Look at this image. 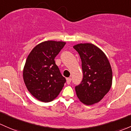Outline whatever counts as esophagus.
<instances>
[{
  "mask_svg": "<svg viewBox=\"0 0 131 131\" xmlns=\"http://www.w3.org/2000/svg\"><path fill=\"white\" fill-rule=\"evenodd\" d=\"M71 82V78H67V83L68 84H70Z\"/></svg>",
  "mask_w": 131,
  "mask_h": 131,
  "instance_id": "1",
  "label": "esophagus"
}]
</instances>
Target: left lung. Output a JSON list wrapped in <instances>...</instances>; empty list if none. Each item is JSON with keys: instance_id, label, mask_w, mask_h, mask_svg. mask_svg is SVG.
Listing matches in <instances>:
<instances>
[{"instance_id": "left-lung-1", "label": "left lung", "mask_w": 131, "mask_h": 131, "mask_svg": "<svg viewBox=\"0 0 131 131\" xmlns=\"http://www.w3.org/2000/svg\"><path fill=\"white\" fill-rule=\"evenodd\" d=\"M73 48L80 56L83 77L75 86L79 100L87 105L99 102L111 89L112 83L111 66L105 53L92 43H80Z\"/></svg>"}]
</instances>
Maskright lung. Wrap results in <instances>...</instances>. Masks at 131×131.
<instances>
[{
	"mask_svg": "<svg viewBox=\"0 0 131 131\" xmlns=\"http://www.w3.org/2000/svg\"><path fill=\"white\" fill-rule=\"evenodd\" d=\"M65 44L63 41H44L27 56L23 70L24 82L31 94L41 102H49L56 98L66 82L54 61Z\"/></svg>",
	"mask_w": 131,
	"mask_h": 131,
	"instance_id": "1",
	"label": "right lung"
}]
</instances>
